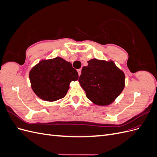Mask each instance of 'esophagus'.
Listing matches in <instances>:
<instances>
[{"instance_id":"obj_1","label":"esophagus","mask_w":157,"mask_h":157,"mask_svg":"<svg viewBox=\"0 0 157 157\" xmlns=\"http://www.w3.org/2000/svg\"><path fill=\"white\" fill-rule=\"evenodd\" d=\"M77 71H78V75L80 76V74H81V69H78V70H77Z\"/></svg>"}]
</instances>
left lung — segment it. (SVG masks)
I'll use <instances>...</instances> for the list:
<instances>
[{
  "label": "left lung",
  "instance_id": "1",
  "mask_svg": "<svg viewBox=\"0 0 157 157\" xmlns=\"http://www.w3.org/2000/svg\"><path fill=\"white\" fill-rule=\"evenodd\" d=\"M125 76L113 61L90 59L78 78L86 97L98 105L115 101L124 88Z\"/></svg>",
  "mask_w": 157,
  "mask_h": 157
}]
</instances>
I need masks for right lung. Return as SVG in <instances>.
<instances>
[{"mask_svg": "<svg viewBox=\"0 0 157 157\" xmlns=\"http://www.w3.org/2000/svg\"><path fill=\"white\" fill-rule=\"evenodd\" d=\"M78 74L72 64L63 58L42 60L29 73L31 88L38 97L48 101H54L65 96L71 81Z\"/></svg>", "mask_w": 157, "mask_h": 157, "instance_id": "add662e5", "label": "right lung"}]
</instances>
